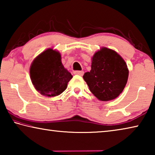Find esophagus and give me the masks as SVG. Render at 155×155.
Listing matches in <instances>:
<instances>
[{
    "instance_id": "obj_1",
    "label": "esophagus",
    "mask_w": 155,
    "mask_h": 155,
    "mask_svg": "<svg viewBox=\"0 0 155 155\" xmlns=\"http://www.w3.org/2000/svg\"><path fill=\"white\" fill-rule=\"evenodd\" d=\"M74 74L79 75V76H83L84 74V72L83 71H74Z\"/></svg>"
}]
</instances>
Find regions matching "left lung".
Instances as JSON below:
<instances>
[{"label": "left lung", "mask_w": 155, "mask_h": 155, "mask_svg": "<svg viewBox=\"0 0 155 155\" xmlns=\"http://www.w3.org/2000/svg\"><path fill=\"white\" fill-rule=\"evenodd\" d=\"M91 69L83 79L99 101L116 98L124 90L128 77L127 65L117 52L102 47L91 57Z\"/></svg>", "instance_id": "left-lung-1"}]
</instances>
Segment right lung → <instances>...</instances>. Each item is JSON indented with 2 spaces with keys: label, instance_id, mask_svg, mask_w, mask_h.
Instances as JSON below:
<instances>
[{
  "label": "right lung",
  "instance_id": "add662e5",
  "mask_svg": "<svg viewBox=\"0 0 155 155\" xmlns=\"http://www.w3.org/2000/svg\"><path fill=\"white\" fill-rule=\"evenodd\" d=\"M30 77L34 87L41 95L54 97L65 90L72 75L63 65L60 52L48 48L31 63Z\"/></svg>",
  "mask_w": 155,
  "mask_h": 155
}]
</instances>
